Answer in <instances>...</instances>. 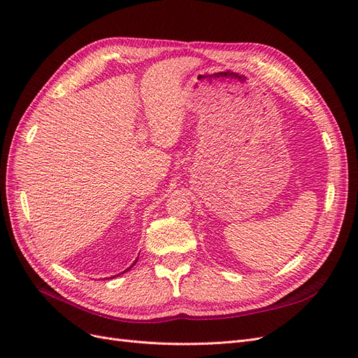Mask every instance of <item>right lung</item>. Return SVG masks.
Returning <instances> with one entry per match:
<instances>
[{
	"label": "right lung",
	"instance_id": "obj_1",
	"mask_svg": "<svg viewBox=\"0 0 358 358\" xmlns=\"http://www.w3.org/2000/svg\"><path fill=\"white\" fill-rule=\"evenodd\" d=\"M136 263H137V259H136V262H134V263H133V266H134V264H136ZM133 266H129V267H128V268H127V270H129V268H131V267H133ZM127 270H124V272H127ZM115 276H119V275H115ZM115 276H113V278H115Z\"/></svg>",
	"mask_w": 358,
	"mask_h": 358
}]
</instances>
